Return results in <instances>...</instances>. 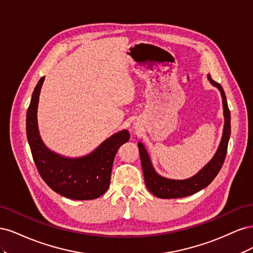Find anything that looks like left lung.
<instances>
[{"mask_svg": "<svg viewBox=\"0 0 253 253\" xmlns=\"http://www.w3.org/2000/svg\"><path fill=\"white\" fill-rule=\"evenodd\" d=\"M209 80L214 86H216L219 90L221 97H223V105H224V115H225V126H224V133L223 138H221L220 144L217 149L215 155L212 158L211 162L207 165L204 169L198 172L195 176L185 180H175L165 178L163 176L158 175L154 168L152 167L150 162V158L147 151L141 142L138 143L139 153H140V159L143 170V176L145 186L150 190V192L160 198H180L188 195H192L202 189L209 186L212 180L216 177V175L220 171L221 167L224 165L225 158L227 155V149H228V142L230 138L231 133V124H230V111L228 108L227 99L225 91L221 87L219 83L213 81L210 76Z\"/></svg>", "mask_w": 253, "mask_h": 253, "instance_id": "1", "label": "left lung"}]
</instances>
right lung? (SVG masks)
Masks as SVG:
<instances>
[{
  "mask_svg": "<svg viewBox=\"0 0 253 253\" xmlns=\"http://www.w3.org/2000/svg\"><path fill=\"white\" fill-rule=\"evenodd\" d=\"M44 78L35 87L26 115V135L37 170L46 185L60 195L78 201L95 200L108 190L115 155L127 142L129 134L126 129L115 134L81 158H66L49 151L40 138L37 125V108Z\"/></svg>",
  "mask_w": 253,
  "mask_h": 253,
  "instance_id": "right-lung-1",
  "label": "right lung"
}]
</instances>
